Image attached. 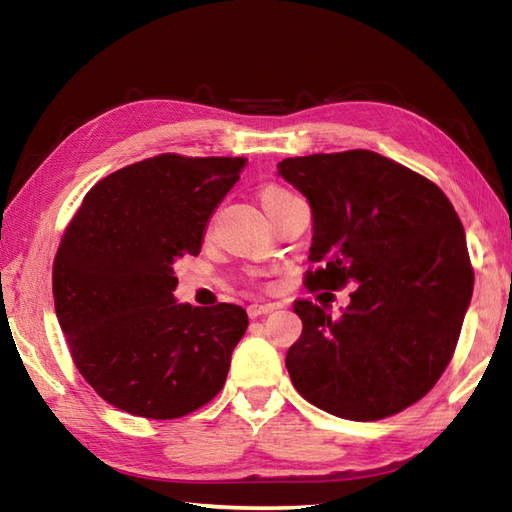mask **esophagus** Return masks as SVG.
Masks as SVG:
<instances>
[{"label": "esophagus", "instance_id": "34e87169", "mask_svg": "<svg viewBox=\"0 0 512 512\" xmlns=\"http://www.w3.org/2000/svg\"><path fill=\"white\" fill-rule=\"evenodd\" d=\"M273 310H277L275 303H250V306L246 308L250 319H257V317H262V314H268Z\"/></svg>", "mask_w": 512, "mask_h": 512}]
</instances>
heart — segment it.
<instances>
[{
  "label": "heart",
  "mask_w": 512,
  "mask_h": 512,
  "mask_svg": "<svg viewBox=\"0 0 512 512\" xmlns=\"http://www.w3.org/2000/svg\"><path fill=\"white\" fill-rule=\"evenodd\" d=\"M290 198H295V195H292V193H290L288 189H284V187H275V184H270V187L262 189V193H259V200H262V206H264L266 213L277 209V206H279L281 202H286V200H290Z\"/></svg>",
  "instance_id": "heart-1"
}]
</instances>
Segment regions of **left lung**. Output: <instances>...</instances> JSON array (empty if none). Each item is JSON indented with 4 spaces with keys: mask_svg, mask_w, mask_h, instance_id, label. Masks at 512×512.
<instances>
[{
    "mask_svg": "<svg viewBox=\"0 0 512 512\" xmlns=\"http://www.w3.org/2000/svg\"><path fill=\"white\" fill-rule=\"evenodd\" d=\"M277 176L312 211L310 290L354 281L341 319L297 299L286 367L314 407L380 420L420 400L447 369L473 295L458 213L436 184L376 151L286 158Z\"/></svg>",
    "mask_w": 512,
    "mask_h": 512,
    "instance_id": "1",
    "label": "left lung"
}]
</instances>
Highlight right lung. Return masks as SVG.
I'll use <instances>...</instances> for the list:
<instances>
[{"label": "right lung", "mask_w": 512, "mask_h": 512, "mask_svg": "<svg viewBox=\"0 0 512 512\" xmlns=\"http://www.w3.org/2000/svg\"><path fill=\"white\" fill-rule=\"evenodd\" d=\"M246 158L162 154L85 195L54 257L52 295L81 376L132 416L171 420L206 405L248 328L233 303H178L173 264L198 255Z\"/></svg>", "instance_id": "add662e5"}]
</instances>
